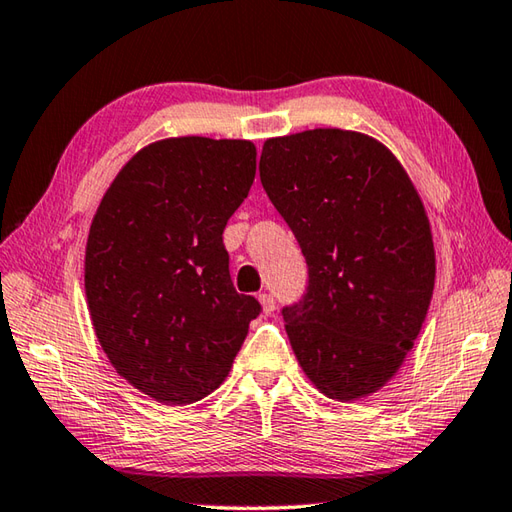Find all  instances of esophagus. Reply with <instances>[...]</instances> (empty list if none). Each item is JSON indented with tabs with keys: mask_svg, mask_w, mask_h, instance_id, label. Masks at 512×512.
Segmentation results:
<instances>
[{
	"mask_svg": "<svg viewBox=\"0 0 512 512\" xmlns=\"http://www.w3.org/2000/svg\"><path fill=\"white\" fill-rule=\"evenodd\" d=\"M259 304H262L264 315H270L275 310V297L270 293H262V295H259Z\"/></svg>",
	"mask_w": 512,
	"mask_h": 512,
	"instance_id": "obj_1",
	"label": "esophagus"
}]
</instances>
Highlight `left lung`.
Wrapping results in <instances>:
<instances>
[{
  "label": "left lung",
  "mask_w": 512,
  "mask_h": 512,
  "mask_svg": "<svg viewBox=\"0 0 512 512\" xmlns=\"http://www.w3.org/2000/svg\"><path fill=\"white\" fill-rule=\"evenodd\" d=\"M259 177L308 266L306 293L282 308L299 366L330 399L375 393L413 348L435 286L413 182L384 144L339 128L266 139Z\"/></svg>",
  "instance_id": "8db88e82"
}]
</instances>
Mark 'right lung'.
<instances>
[{"mask_svg":"<svg viewBox=\"0 0 512 512\" xmlns=\"http://www.w3.org/2000/svg\"><path fill=\"white\" fill-rule=\"evenodd\" d=\"M255 168L246 139H162L119 170L90 224L95 335L117 373L155 402L213 393L262 313L235 290L222 237Z\"/></svg>","mask_w":512,"mask_h":512,"instance_id":"obj_1","label":"right lung"}]
</instances>
